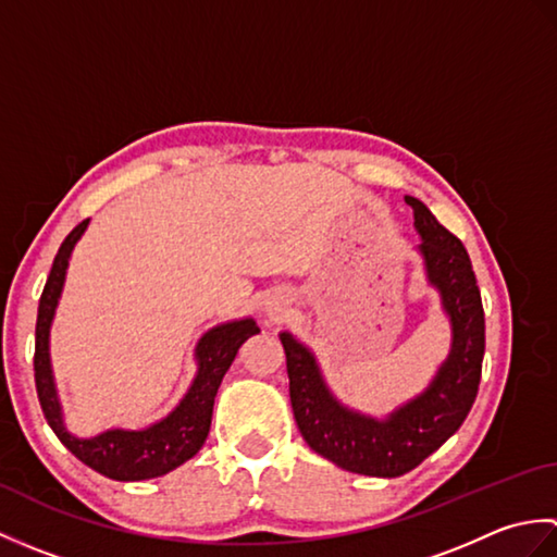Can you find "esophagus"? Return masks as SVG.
I'll return each mask as SVG.
<instances>
[{"label":"esophagus","mask_w":557,"mask_h":557,"mask_svg":"<svg viewBox=\"0 0 557 557\" xmlns=\"http://www.w3.org/2000/svg\"><path fill=\"white\" fill-rule=\"evenodd\" d=\"M270 315L272 318H280V309H270Z\"/></svg>","instance_id":"34e87169"}]
</instances>
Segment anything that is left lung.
I'll return each mask as SVG.
<instances>
[{
  "instance_id": "8db88e82",
  "label": "left lung",
  "mask_w": 557,
  "mask_h": 557,
  "mask_svg": "<svg viewBox=\"0 0 557 557\" xmlns=\"http://www.w3.org/2000/svg\"><path fill=\"white\" fill-rule=\"evenodd\" d=\"M425 275L441 292L443 311L453 325V349L419 397L387 419H371L342 407L330 393L311 349L282 333L287 354L289 399L304 441L337 467L363 476L395 479L433 455L453 435L474 405L481 381L486 321L481 292L465 244L449 234L419 198L407 196Z\"/></svg>"
}]
</instances>
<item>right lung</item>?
I'll list each match as a JSON object with an SVG mask.
<instances>
[{
    "label": "right lung",
    "mask_w": 557,
    "mask_h": 557,
    "mask_svg": "<svg viewBox=\"0 0 557 557\" xmlns=\"http://www.w3.org/2000/svg\"><path fill=\"white\" fill-rule=\"evenodd\" d=\"M88 220L76 224L69 232L66 239L59 246L50 277L45 282L40 306H38V323H35V387H38V399L47 423L57 433L59 441L64 443L71 455H76L83 465L96 469L98 474L114 481H146L168 474V471L182 467L186 459H191L200 447H203L212 405H215L218 387L224 373L236 357V351L244 342L258 335L260 330L253 318L244 321H232L215 325L198 339L196 345V363L198 371L191 387L184 395L180 405L170 411L162 421L148 425L144 431H126L112 429L96 437H76L64 429L62 405H59L52 363H50V327L57 311L59 297H62L66 268L71 251H74L81 234L86 232Z\"/></svg>",
    "instance_id": "1"
}]
</instances>
